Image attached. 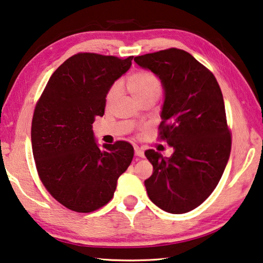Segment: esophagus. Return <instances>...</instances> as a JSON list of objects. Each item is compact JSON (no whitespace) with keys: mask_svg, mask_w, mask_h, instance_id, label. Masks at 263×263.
Segmentation results:
<instances>
[{"mask_svg":"<svg viewBox=\"0 0 263 263\" xmlns=\"http://www.w3.org/2000/svg\"><path fill=\"white\" fill-rule=\"evenodd\" d=\"M135 155L138 157H144L145 156L144 151H142L139 147H135Z\"/></svg>","mask_w":263,"mask_h":263,"instance_id":"1","label":"esophagus"}]
</instances>
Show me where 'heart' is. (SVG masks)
<instances>
[{
  "mask_svg": "<svg viewBox=\"0 0 263 263\" xmlns=\"http://www.w3.org/2000/svg\"><path fill=\"white\" fill-rule=\"evenodd\" d=\"M126 88L136 101L141 102L149 98H159L163 87H162L160 78L157 77L155 73L151 72V71L140 70L137 71L135 73H132L130 77L127 78ZM119 92H121V85L118 83L114 84L111 87L109 88L107 93V104H110L114 100L118 97Z\"/></svg>",
  "mask_w": 263,
  "mask_h": 263,
  "instance_id": "obj_1",
  "label": "heart"
}]
</instances>
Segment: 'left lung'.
Returning a JSON list of instances; mask_svg holds the SVG:
<instances>
[{
	"label": "left lung",
	"instance_id": "left-lung-1",
	"mask_svg": "<svg viewBox=\"0 0 263 263\" xmlns=\"http://www.w3.org/2000/svg\"><path fill=\"white\" fill-rule=\"evenodd\" d=\"M135 61L161 79L164 103L159 138L175 149L170 157L145 152L153 164V175L145 180L147 194L165 212H191L213 193L230 156L221 88L212 71L185 50L169 48Z\"/></svg>",
	"mask_w": 263,
	"mask_h": 263
}]
</instances>
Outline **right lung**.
I'll list each match as a JSON object with an SVG mask.
<instances>
[{"label":"right lung","mask_w":263,"mask_h":263,"mask_svg":"<svg viewBox=\"0 0 263 263\" xmlns=\"http://www.w3.org/2000/svg\"><path fill=\"white\" fill-rule=\"evenodd\" d=\"M132 60L78 52L56 69L37 100L31 128L37 175L51 197L70 211L90 213L107 204L131 164L130 142L119 140L100 149L92 124L103 116L109 88Z\"/></svg>","instance_id":"obj_1"}]
</instances>
